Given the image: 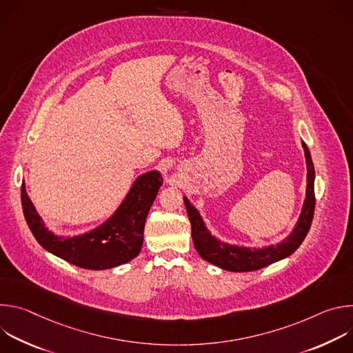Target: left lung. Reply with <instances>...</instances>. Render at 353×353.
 <instances>
[{"label":"left lung","mask_w":353,"mask_h":353,"mask_svg":"<svg viewBox=\"0 0 353 353\" xmlns=\"http://www.w3.org/2000/svg\"><path fill=\"white\" fill-rule=\"evenodd\" d=\"M301 146H303V150H305L306 170H307L306 196L293 230L276 244H270L264 247H247V245L222 241L208 230L203 216H201L198 210L190 203V199L185 195L183 196L184 205L188 214V219L191 223L192 243L196 253L201 257L225 271L247 272V271H256L267 265H271L294 253L297 247L301 244V241L305 240L310 229L314 207H316L314 165L312 161L310 150L303 141H301Z\"/></svg>","instance_id":"left-lung-1"}]
</instances>
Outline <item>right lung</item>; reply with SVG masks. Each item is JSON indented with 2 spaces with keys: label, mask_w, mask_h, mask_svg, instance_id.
<instances>
[{
  "label": "right lung",
  "mask_w": 353,
  "mask_h": 353,
  "mask_svg": "<svg viewBox=\"0 0 353 353\" xmlns=\"http://www.w3.org/2000/svg\"><path fill=\"white\" fill-rule=\"evenodd\" d=\"M163 184L159 170L138 176L119 208L89 232L59 236L50 230L30 201L22 181V208L37 243L61 260L85 270H109L135 259L142 248L148 212Z\"/></svg>",
  "instance_id": "add662e5"
}]
</instances>
